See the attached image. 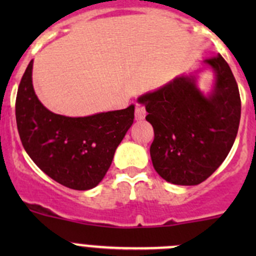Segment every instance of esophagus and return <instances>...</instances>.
I'll use <instances>...</instances> for the list:
<instances>
[{
    "mask_svg": "<svg viewBox=\"0 0 256 256\" xmlns=\"http://www.w3.org/2000/svg\"><path fill=\"white\" fill-rule=\"evenodd\" d=\"M146 116V109L141 104H136L135 106V118L136 120H142Z\"/></svg>",
    "mask_w": 256,
    "mask_h": 256,
    "instance_id": "34e87169",
    "label": "esophagus"
}]
</instances>
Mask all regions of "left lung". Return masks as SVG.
Instances as JSON below:
<instances>
[{
    "label": "left lung",
    "mask_w": 256,
    "mask_h": 256,
    "mask_svg": "<svg viewBox=\"0 0 256 256\" xmlns=\"http://www.w3.org/2000/svg\"><path fill=\"white\" fill-rule=\"evenodd\" d=\"M204 63L216 73L208 96L197 88L196 76H180L138 98L154 128L152 164L174 184L196 186L212 176L238 134L242 102L230 66L220 54Z\"/></svg>",
    "instance_id": "left-lung-1"
}]
</instances>
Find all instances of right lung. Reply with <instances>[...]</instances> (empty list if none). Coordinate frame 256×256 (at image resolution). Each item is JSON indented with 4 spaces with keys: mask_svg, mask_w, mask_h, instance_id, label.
Instances as JSON below:
<instances>
[{
    "mask_svg": "<svg viewBox=\"0 0 256 256\" xmlns=\"http://www.w3.org/2000/svg\"><path fill=\"white\" fill-rule=\"evenodd\" d=\"M33 60L18 86L16 121L28 156L52 180L76 190H92L104 178L114 154L134 122L135 106L85 118L49 112L32 84Z\"/></svg>",
    "mask_w": 256,
    "mask_h": 256,
    "instance_id": "obj_1",
    "label": "right lung"
}]
</instances>
